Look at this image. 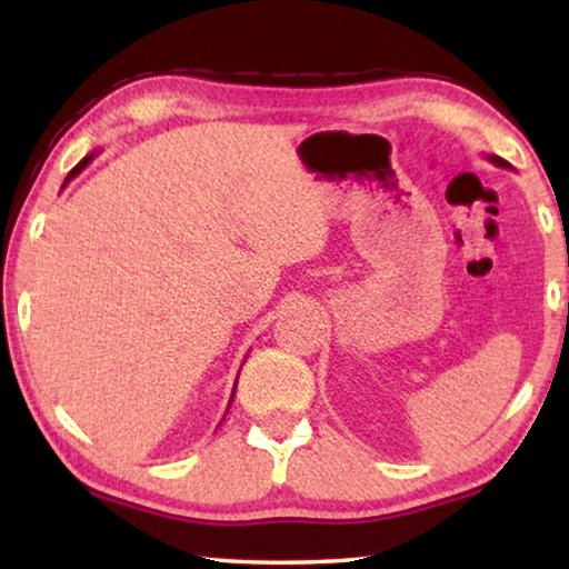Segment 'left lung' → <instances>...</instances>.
I'll return each mask as SVG.
<instances>
[{
    "mask_svg": "<svg viewBox=\"0 0 569 569\" xmlns=\"http://www.w3.org/2000/svg\"><path fill=\"white\" fill-rule=\"evenodd\" d=\"M487 158H489V162H495V166H499V168H509V162L499 156H487Z\"/></svg>",
    "mask_w": 569,
    "mask_h": 569,
    "instance_id": "1",
    "label": "left lung"
}]
</instances>
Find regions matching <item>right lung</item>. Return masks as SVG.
<instances>
[{"label": "right lung", "instance_id": "1", "mask_svg": "<svg viewBox=\"0 0 569 569\" xmlns=\"http://www.w3.org/2000/svg\"><path fill=\"white\" fill-rule=\"evenodd\" d=\"M94 156H98V152H90V156H88V158H82L80 162H77V166H74V168L70 170V176H67V178H64V186H67V182H70L72 178H77V176H80V172H82L84 168H88V166H90V162H92V158H94ZM64 186H62V188H64ZM238 373H240V371H238ZM236 383H238V379H236ZM233 393H236V387H233ZM233 393H230V401H233ZM228 409H230V403H228Z\"/></svg>", "mask_w": 569, "mask_h": 569}]
</instances>
